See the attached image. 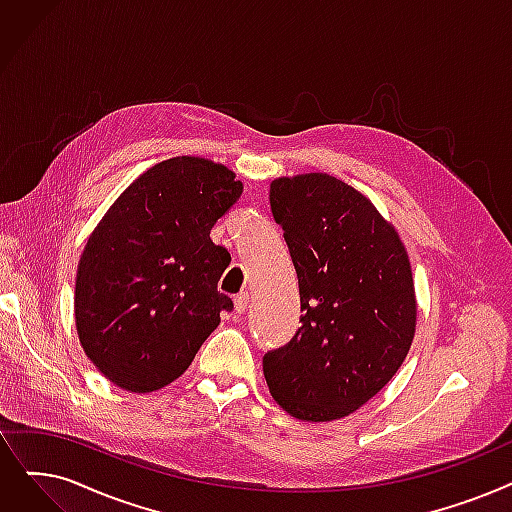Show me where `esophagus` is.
<instances>
[{
  "instance_id": "obj_1",
  "label": "esophagus",
  "mask_w": 512,
  "mask_h": 512,
  "mask_svg": "<svg viewBox=\"0 0 512 512\" xmlns=\"http://www.w3.org/2000/svg\"><path fill=\"white\" fill-rule=\"evenodd\" d=\"M249 293L244 291V293H238L236 297H234V309L238 311V314H244V311H247V307H249Z\"/></svg>"
}]
</instances>
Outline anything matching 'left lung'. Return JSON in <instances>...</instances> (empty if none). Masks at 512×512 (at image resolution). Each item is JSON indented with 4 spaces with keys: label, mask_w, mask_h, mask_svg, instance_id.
Here are the masks:
<instances>
[{
    "label": "left lung",
    "mask_w": 512,
    "mask_h": 512,
    "mask_svg": "<svg viewBox=\"0 0 512 512\" xmlns=\"http://www.w3.org/2000/svg\"><path fill=\"white\" fill-rule=\"evenodd\" d=\"M270 205L299 278L301 328L263 355L276 402L299 420L343 418L404 364L416 297L404 242L368 198L328 173L278 177Z\"/></svg>",
    "instance_id": "obj_1"
}]
</instances>
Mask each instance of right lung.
Here are the masks:
<instances>
[{
	"label": "right lung",
	"instance_id": "right-lung-1",
	"mask_svg": "<svg viewBox=\"0 0 512 512\" xmlns=\"http://www.w3.org/2000/svg\"><path fill=\"white\" fill-rule=\"evenodd\" d=\"M209 159L173 157L144 171L87 238L75 280L79 343L110 383L163 389L234 307L217 291L230 253L211 228L242 194Z\"/></svg>",
	"mask_w": 512,
	"mask_h": 512
}]
</instances>
